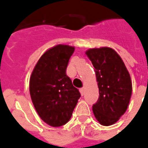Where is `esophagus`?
Segmentation results:
<instances>
[{"label": "esophagus", "mask_w": 148, "mask_h": 148, "mask_svg": "<svg viewBox=\"0 0 148 148\" xmlns=\"http://www.w3.org/2000/svg\"><path fill=\"white\" fill-rule=\"evenodd\" d=\"M79 90H80L81 94H82V95H83V94H84V90H85V89H84V87H83V88H81V89Z\"/></svg>", "instance_id": "34e87169"}]
</instances>
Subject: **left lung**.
I'll return each mask as SVG.
<instances>
[{"instance_id":"obj_1","label":"left lung","mask_w":148,"mask_h":148,"mask_svg":"<svg viewBox=\"0 0 148 148\" xmlns=\"http://www.w3.org/2000/svg\"><path fill=\"white\" fill-rule=\"evenodd\" d=\"M86 55L92 62L99 89V98L93 106L97 121L104 126L116 123L130 102L132 84L124 62L112 48H90Z\"/></svg>"}]
</instances>
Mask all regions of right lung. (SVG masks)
<instances>
[{
  "mask_svg": "<svg viewBox=\"0 0 148 148\" xmlns=\"http://www.w3.org/2000/svg\"><path fill=\"white\" fill-rule=\"evenodd\" d=\"M74 47L58 44L47 50L32 72L29 91L42 121L60 127L70 121L81 94L66 74Z\"/></svg>",
  "mask_w": 148,
  "mask_h": 148,
  "instance_id": "obj_1",
  "label": "right lung"
}]
</instances>
